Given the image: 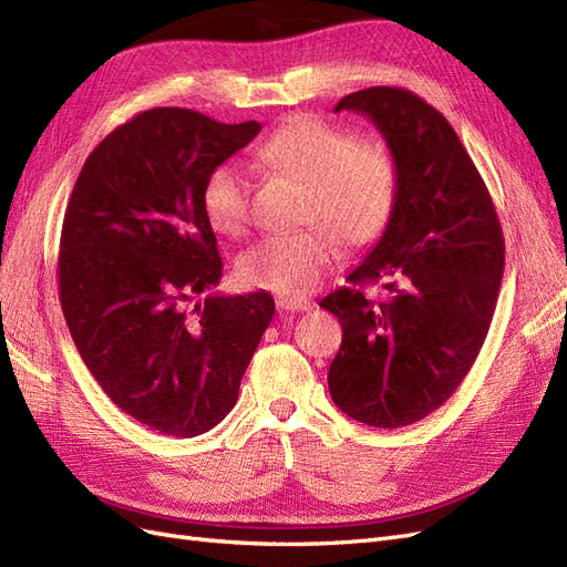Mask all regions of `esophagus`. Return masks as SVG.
Masks as SVG:
<instances>
[{"instance_id":"34e87169","label":"esophagus","mask_w":567,"mask_h":567,"mask_svg":"<svg viewBox=\"0 0 567 567\" xmlns=\"http://www.w3.org/2000/svg\"><path fill=\"white\" fill-rule=\"evenodd\" d=\"M277 307H279L281 312L298 315V312H310L315 305L310 300H305V298H279Z\"/></svg>"}]
</instances>
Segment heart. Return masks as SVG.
<instances>
[{"instance_id":"b5f03b06","label":"heart","mask_w":567,"mask_h":567,"mask_svg":"<svg viewBox=\"0 0 567 567\" xmlns=\"http://www.w3.org/2000/svg\"><path fill=\"white\" fill-rule=\"evenodd\" d=\"M255 163L302 186L298 225L288 236H265L241 252L236 274L244 286L300 298L315 290L336 260V245L357 250L390 225L400 194V167L381 142L354 136L326 120L300 115L274 130L255 148ZM250 179L231 161L210 169L203 213L221 236L248 227Z\"/></svg>"}]
</instances>
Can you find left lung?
I'll return each mask as SVG.
<instances>
[{"mask_svg": "<svg viewBox=\"0 0 567 567\" xmlns=\"http://www.w3.org/2000/svg\"><path fill=\"white\" fill-rule=\"evenodd\" d=\"M367 115L400 167V194L379 244L350 286L319 307L340 319L329 367L336 406L373 427H402L447 402L489 331L504 274V234L483 177L454 127L398 87L342 96ZM384 284L383 299L361 286Z\"/></svg>", "mask_w": 567, "mask_h": 567, "instance_id": "8db88e82", "label": "left lung"}]
</instances>
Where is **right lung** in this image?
Returning <instances> with one entry per match:
<instances>
[{"instance_id":"add662e5","label":"right lung","mask_w":567,"mask_h":567,"mask_svg":"<svg viewBox=\"0 0 567 567\" xmlns=\"http://www.w3.org/2000/svg\"><path fill=\"white\" fill-rule=\"evenodd\" d=\"M257 132L255 120L151 109L90 153L68 200L59 252L68 331L109 398L165 435L196 437L229 414L274 317L265 290L210 293L221 257L203 213L210 169Z\"/></svg>"}]
</instances>
